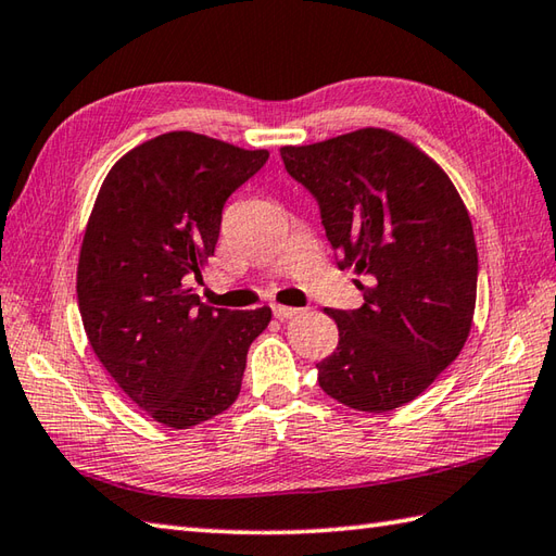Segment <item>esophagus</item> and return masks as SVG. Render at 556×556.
I'll use <instances>...</instances> for the list:
<instances>
[{
    "mask_svg": "<svg viewBox=\"0 0 556 556\" xmlns=\"http://www.w3.org/2000/svg\"><path fill=\"white\" fill-rule=\"evenodd\" d=\"M271 313H275L277 320H291V317L301 315L299 308H289V305H271Z\"/></svg>",
    "mask_w": 556,
    "mask_h": 556,
    "instance_id": "1",
    "label": "esophagus"
}]
</instances>
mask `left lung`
<instances>
[{
  "label": "left lung",
  "mask_w": 556,
  "mask_h": 556,
  "mask_svg": "<svg viewBox=\"0 0 556 556\" xmlns=\"http://www.w3.org/2000/svg\"><path fill=\"white\" fill-rule=\"evenodd\" d=\"M281 160L320 207L337 265L363 277L361 308L327 311L339 344L317 382L356 410L408 404L456 361L473 323L478 251L464 200L384 128L281 148Z\"/></svg>",
  "instance_id": "1"
}]
</instances>
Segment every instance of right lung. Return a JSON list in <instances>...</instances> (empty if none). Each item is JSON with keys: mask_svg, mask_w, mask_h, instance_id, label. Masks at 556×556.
Listing matches in <instances>:
<instances>
[{"mask_svg": "<svg viewBox=\"0 0 556 556\" xmlns=\"http://www.w3.org/2000/svg\"><path fill=\"white\" fill-rule=\"evenodd\" d=\"M267 150L174 131L134 148L104 179L78 257V311L126 396L174 430L219 416L241 392L248 346L271 311L200 303L229 195Z\"/></svg>", "mask_w": 556, "mask_h": 556, "instance_id": "add662e5", "label": "right lung"}]
</instances>
